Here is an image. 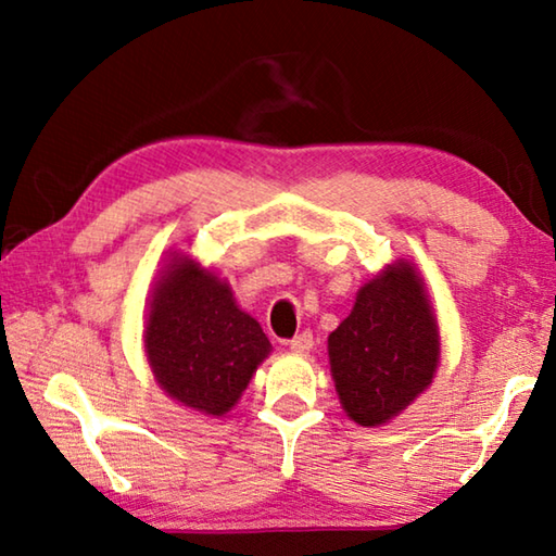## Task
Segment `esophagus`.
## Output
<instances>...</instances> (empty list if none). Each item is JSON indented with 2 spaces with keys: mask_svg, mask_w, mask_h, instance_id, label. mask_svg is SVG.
Instances as JSON below:
<instances>
[{
  "mask_svg": "<svg viewBox=\"0 0 556 556\" xmlns=\"http://www.w3.org/2000/svg\"><path fill=\"white\" fill-rule=\"evenodd\" d=\"M289 348H291V351H294V353H299V355H304V353H308V351H312V348H314V336H312V333H308V331H304V333H299V336L294 338V341H291V343H289Z\"/></svg>",
  "mask_w": 556,
  "mask_h": 556,
  "instance_id": "34e87169",
  "label": "esophagus"
}]
</instances>
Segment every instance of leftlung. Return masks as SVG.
Here are the masks:
<instances>
[{
	"mask_svg": "<svg viewBox=\"0 0 556 556\" xmlns=\"http://www.w3.org/2000/svg\"><path fill=\"white\" fill-rule=\"evenodd\" d=\"M441 361L439 321L419 269L394 260L357 289L328 336V365L343 412L382 427L429 390Z\"/></svg>",
	"mask_w": 556,
	"mask_h": 556,
	"instance_id": "left-lung-1",
	"label": "left lung"
}]
</instances>
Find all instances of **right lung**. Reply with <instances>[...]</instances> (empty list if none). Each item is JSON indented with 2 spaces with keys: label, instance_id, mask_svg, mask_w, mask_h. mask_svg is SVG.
I'll return each mask as SVG.
<instances>
[{
  "label": "right lung",
  "instance_id": "1",
  "mask_svg": "<svg viewBox=\"0 0 556 556\" xmlns=\"http://www.w3.org/2000/svg\"><path fill=\"white\" fill-rule=\"evenodd\" d=\"M144 355L154 382L186 409L223 417L271 353L257 318L242 312L228 279L168 250L144 314Z\"/></svg>",
  "mask_w": 556,
  "mask_h": 556
}]
</instances>
